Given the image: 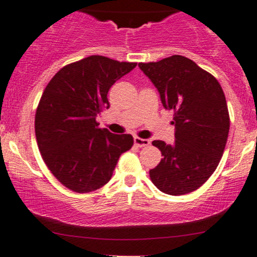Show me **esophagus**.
<instances>
[{
	"mask_svg": "<svg viewBox=\"0 0 257 257\" xmlns=\"http://www.w3.org/2000/svg\"><path fill=\"white\" fill-rule=\"evenodd\" d=\"M134 144H136L137 147H139V148H144V147H148V145H150V140L149 139H143V138H139V137H136V138H134Z\"/></svg>",
	"mask_w": 257,
	"mask_h": 257,
	"instance_id": "34e87169",
	"label": "esophagus"
}]
</instances>
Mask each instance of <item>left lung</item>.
<instances>
[{
    "instance_id": "left-lung-1",
    "label": "left lung",
    "mask_w": 257,
    "mask_h": 257,
    "mask_svg": "<svg viewBox=\"0 0 257 257\" xmlns=\"http://www.w3.org/2000/svg\"><path fill=\"white\" fill-rule=\"evenodd\" d=\"M140 70L174 110L175 143L154 140L163 154L150 178L161 192L180 196L196 191L217 169L229 134L228 106L219 82L191 59L172 55Z\"/></svg>"
}]
</instances>
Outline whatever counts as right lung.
Instances as JSON below:
<instances>
[{
  "mask_svg": "<svg viewBox=\"0 0 257 257\" xmlns=\"http://www.w3.org/2000/svg\"><path fill=\"white\" fill-rule=\"evenodd\" d=\"M136 66L91 55L59 70L45 87L36 113L38 148L51 174L69 190L101 188L119 156L133 147L131 134L101 129L96 117L109 108L113 83Z\"/></svg>",
  "mask_w": 257,
  "mask_h": 257,
  "instance_id": "right-lung-1",
  "label": "right lung"
}]
</instances>
